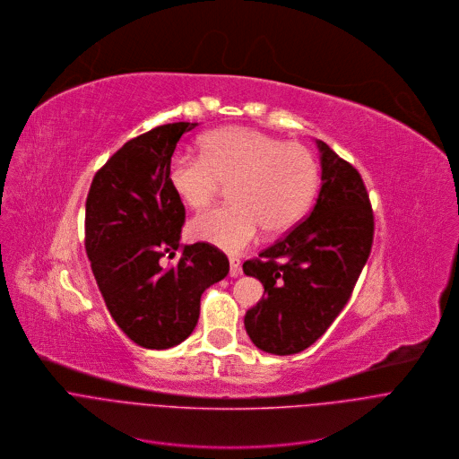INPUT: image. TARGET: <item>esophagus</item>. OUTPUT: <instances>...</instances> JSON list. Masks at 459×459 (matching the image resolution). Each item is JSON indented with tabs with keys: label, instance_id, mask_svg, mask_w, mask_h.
Listing matches in <instances>:
<instances>
[{
	"label": "esophagus",
	"instance_id": "obj_1",
	"mask_svg": "<svg viewBox=\"0 0 459 459\" xmlns=\"http://www.w3.org/2000/svg\"><path fill=\"white\" fill-rule=\"evenodd\" d=\"M238 274H242L240 260L237 256H230V277H238Z\"/></svg>",
	"mask_w": 459,
	"mask_h": 459
}]
</instances>
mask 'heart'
I'll return each instance as SVG.
<instances>
[{"mask_svg":"<svg viewBox=\"0 0 459 459\" xmlns=\"http://www.w3.org/2000/svg\"><path fill=\"white\" fill-rule=\"evenodd\" d=\"M168 182L194 210L208 208L230 185L233 203L195 217L190 235L224 251L291 230L311 206L318 164L309 148L249 126H226L201 139V157L175 155Z\"/></svg>","mask_w":459,"mask_h":459,"instance_id":"obj_1","label":"heart"}]
</instances>
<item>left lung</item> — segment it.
<instances>
[{
    "label": "left lung",
    "instance_id": "obj_1",
    "mask_svg": "<svg viewBox=\"0 0 459 459\" xmlns=\"http://www.w3.org/2000/svg\"><path fill=\"white\" fill-rule=\"evenodd\" d=\"M316 144L322 188L313 212L242 265L265 295L246 313L244 325L251 342L271 354L300 352L327 331L373 246L375 215L361 175L324 141Z\"/></svg>",
    "mask_w": 459,
    "mask_h": 459
}]
</instances>
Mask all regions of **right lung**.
Masks as SVG:
<instances>
[{"label":"right lung","mask_w":459,"mask_h":459,"mask_svg":"<svg viewBox=\"0 0 459 459\" xmlns=\"http://www.w3.org/2000/svg\"><path fill=\"white\" fill-rule=\"evenodd\" d=\"M169 123L128 141L98 169L86 197L84 247L105 304L121 331L146 349H169L197 325L201 297L230 271L208 242L180 247L186 210L168 182L182 134Z\"/></svg>","instance_id":"obj_1"}]
</instances>
